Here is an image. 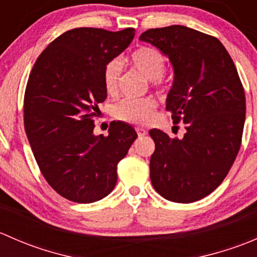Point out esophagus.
<instances>
[{
	"label": "esophagus",
	"mask_w": 257,
	"mask_h": 257,
	"mask_svg": "<svg viewBox=\"0 0 257 257\" xmlns=\"http://www.w3.org/2000/svg\"><path fill=\"white\" fill-rule=\"evenodd\" d=\"M136 129H137V133H138V137H144L148 134V132L145 131L144 128H139L138 126V128H136Z\"/></svg>",
	"instance_id": "esophagus-1"
}]
</instances>
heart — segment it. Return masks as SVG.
<instances>
[{"label": "heart", "mask_w": 257, "mask_h": 257, "mask_svg": "<svg viewBox=\"0 0 257 257\" xmlns=\"http://www.w3.org/2000/svg\"><path fill=\"white\" fill-rule=\"evenodd\" d=\"M132 66L144 74L148 79L153 80L154 85L162 84L163 73L165 71V57L158 48L141 47L129 57ZM121 66L119 61L113 59L108 62L103 71V83L109 94L116 93L120 80ZM157 108V102L153 98H125L116 103L113 108V114L119 120L132 124H145L150 121Z\"/></svg>", "instance_id": "heart-1"}]
</instances>
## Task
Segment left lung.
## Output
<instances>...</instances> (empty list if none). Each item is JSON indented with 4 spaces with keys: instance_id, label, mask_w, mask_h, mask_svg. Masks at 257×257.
<instances>
[{
    "instance_id": "left-lung-1",
    "label": "left lung",
    "mask_w": 257,
    "mask_h": 257,
    "mask_svg": "<svg viewBox=\"0 0 257 257\" xmlns=\"http://www.w3.org/2000/svg\"><path fill=\"white\" fill-rule=\"evenodd\" d=\"M139 40L168 56L174 82L167 110L185 134L170 138L159 129L150 137V180L155 190L174 203H194L222 183L239 153L245 123V92L236 67L222 43L185 27L152 28Z\"/></svg>"
}]
</instances>
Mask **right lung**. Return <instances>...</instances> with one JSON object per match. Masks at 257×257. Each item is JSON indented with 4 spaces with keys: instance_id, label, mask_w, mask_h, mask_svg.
Listing matches in <instances>:
<instances>
[{
    "instance_id": "add662e5",
    "label": "right lung",
    "mask_w": 257,
    "mask_h": 257,
    "mask_svg": "<svg viewBox=\"0 0 257 257\" xmlns=\"http://www.w3.org/2000/svg\"><path fill=\"white\" fill-rule=\"evenodd\" d=\"M134 32L67 31L31 71L23 105L26 134L47 183L74 203H94L113 190L116 165L138 137L123 121H113L107 137L93 133L98 104L107 98L105 64L131 45Z\"/></svg>"
}]
</instances>
